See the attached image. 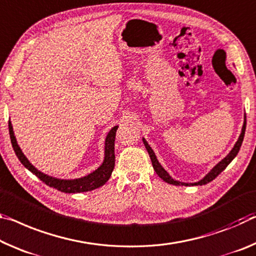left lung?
<instances>
[{
  "instance_id": "1",
  "label": "left lung",
  "mask_w": 256,
  "mask_h": 256,
  "mask_svg": "<svg viewBox=\"0 0 256 256\" xmlns=\"http://www.w3.org/2000/svg\"><path fill=\"white\" fill-rule=\"evenodd\" d=\"M245 130H246V115H245V117H244V125H242L240 136H239L236 144L234 146V148L231 149V152L228 154V156L223 158V160L220 162V163H218L216 166H214V168L208 172V174H206V176H205L204 178H202V179L200 181L194 182V184H186V182H180V181L174 180L173 178H172L171 176H170V174H168V172H166L165 170L163 168V166H162V165L160 164V162L157 160L155 152H154V150H152V148H150V146L148 144L147 141H146L144 139H142V140H144V147H146V149H147V152H148L149 156H150V160H152V168H154V170H155V172L158 174V176H160V179H163L165 182H168V184H174V186H179V184H181V186H198V184L202 186V184H208V182H210L212 180L216 179V178L218 176V174H220V173L223 171V170H224V168H226V166H228V165L231 163V160H232L234 158L237 156L239 149H240V147H242V140H244Z\"/></svg>"
}]
</instances>
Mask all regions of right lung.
Listing matches in <instances>:
<instances>
[{
	"label": "right lung",
	"instance_id": "obj_1",
	"mask_svg": "<svg viewBox=\"0 0 256 256\" xmlns=\"http://www.w3.org/2000/svg\"><path fill=\"white\" fill-rule=\"evenodd\" d=\"M118 126H114L106 136V141H104V160L102 165L96 170L94 172H92L86 176L80 178V179L74 180H62V179H56V178H52L50 176L42 173L38 171V168H35L33 165L30 163V160H27L26 156L24 155L22 149L17 144L16 140L14 128H12L11 122L9 120V133H10V139L12 147L17 155L18 160L27 170H30L32 173H34L36 176L38 178L40 181H43L44 184L48 186H52L59 192H67V194H75V192H91L99 186H104L109 180V178L112 176V172L115 166V136L116 131Z\"/></svg>",
	"mask_w": 256,
	"mask_h": 256
}]
</instances>
